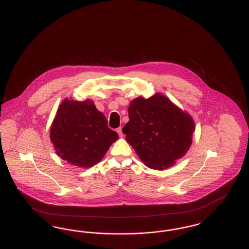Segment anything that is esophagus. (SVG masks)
Listing matches in <instances>:
<instances>
[{"instance_id":"34e87169","label":"esophagus","mask_w":249,"mask_h":249,"mask_svg":"<svg viewBox=\"0 0 249 249\" xmlns=\"http://www.w3.org/2000/svg\"><path fill=\"white\" fill-rule=\"evenodd\" d=\"M117 132L119 133V135L120 137H122V136H123V132H122V128H121V127H119V128L117 129Z\"/></svg>"}]
</instances>
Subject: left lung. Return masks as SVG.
<instances>
[{"label": "left lung", "instance_id": "obj_1", "mask_svg": "<svg viewBox=\"0 0 249 249\" xmlns=\"http://www.w3.org/2000/svg\"><path fill=\"white\" fill-rule=\"evenodd\" d=\"M128 112L130 120L122 131L148 168L168 169L190 149L194 120L164 95L138 97L130 102Z\"/></svg>", "mask_w": 249, "mask_h": 249}]
</instances>
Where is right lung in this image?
<instances>
[{"label":"right lung","mask_w":249,"mask_h":249,"mask_svg":"<svg viewBox=\"0 0 249 249\" xmlns=\"http://www.w3.org/2000/svg\"><path fill=\"white\" fill-rule=\"evenodd\" d=\"M118 139V133L108 128L107 118L89 99H64L50 127V140L57 155L81 168L97 164Z\"/></svg>","instance_id":"add662e5"}]
</instances>
